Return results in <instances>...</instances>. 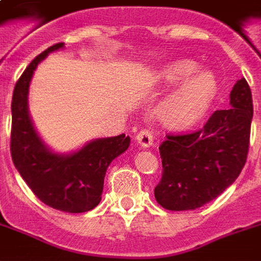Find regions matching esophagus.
I'll return each mask as SVG.
<instances>
[{
  "label": "esophagus",
  "mask_w": 261,
  "mask_h": 261,
  "mask_svg": "<svg viewBox=\"0 0 261 261\" xmlns=\"http://www.w3.org/2000/svg\"><path fill=\"white\" fill-rule=\"evenodd\" d=\"M136 140H137V142L141 145V147H144V148L151 147V145L153 144L152 131L149 130V128H142L140 133H137Z\"/></svg>",
  "instance_id": "obj_1"
}]
</instances>
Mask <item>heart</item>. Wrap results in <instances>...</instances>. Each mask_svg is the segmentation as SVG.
<instances>
[{"label": "heart", "mask_w": 261, "mask_h": 261, "mask_svg": "<svg viewBox=\"0 0 261 261\" xmlns=\"http://www.w3.org/2000/svg\"><path fill=\"white\" fill-rule=\"evenodd\" d=\"M190 60H177L159 71V81L168 85L185 84L165 102L162 116L175 125H190L205 114L217 95L218 82L213 72H197Z\"/></svg>", "instance_id": "obj_1"}]
</instances>
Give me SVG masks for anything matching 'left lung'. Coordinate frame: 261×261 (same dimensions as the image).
<instances>
[{
	"mask_svg": "<svg viewBox=\"0 0 261 261\" xmlns=\"http://www.w3.org/2000/svg\"><path fill=\"white\" fill-rule=\"evenodd\" d=\"M230 108L215 110L204 127L169 134L161 145L162 177L155 187L159 205L170 211L202 207L230 186L246 164L253 117L245 78L230 91Z\"/></svg>",
	"mask_w": 261,
	"mask_h": 261,
	"instance_id": "1",
	"label": "left lung"
}]
</instances>
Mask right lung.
I'll list each match as a JSON object with an SVG mask.
<instances>
[{
    "instance_id": "obj_1",
    "label": "right lung",
    "mask_w": 261,
    "mask_h": 261,
    "mask_svg": "<svg viewBox=\"0 0 261 261\" xmlns=\"http://www.w3.org/2000/svg\"><path fill=\"white\" fill-rule=\"evenodd\" d=\"M61 47L64 43H57L39 54L15 85L11 103V156L22 179L40 201L65 213H86L100 202L106 170L128 148L130 137L120 134L99 138L69 155L53 153L43 144L29 117V84L37 64Z\"/></svg>"
}]
</instances>
